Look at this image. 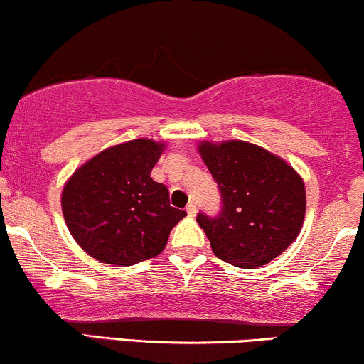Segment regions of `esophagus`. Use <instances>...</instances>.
Returning <instances> with one entry per match:
<instances>
[{"label": "esophagus", "mask_w": 364, "mask_h": 364, "mask_svg": "<svg viewBox=\"0 0 364 364\" xmlns=\"http://www.w3.org/2000/svg\"><path fill=\"white\" fill-rule=\"evenodd\" d=\"M186 214H188L190 218H193V215L197 214V205H195L193 202H190L188 205H186Z\"/></svg>", "instance_id": "1"}]
</instances>
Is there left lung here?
I'll list each match as a JSON object with an SVG mask.
<instances>
[{
	"label": "left lung",
	"instance_id": "obj_1",
	"mask_svg": "<svg viewBox=\"0 0 364 364\" xmlns=\"http://www.w3.org/2000/svg\"><path fill=\"white\" fill-rule=\"evenodd\" d=\"M198 154L221 191L218 215L198 214L213 252L254 269L278 257L301 233L304 181L292 166L252 143L202 141Z\"/></svg>",
	"mask_w": 364,
	"mask_h": 364
}]
</instances>
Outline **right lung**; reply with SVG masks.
Here are the masks:
<instances>
[{
	"label": "right lung",
	"instance_id": "right-lung-1",
	"mask_svg": "<svg viewBox=\"0 0 364 364\" xmlns=\"http://www.w3.org/2000/svg\"><path fill=\"white\" fill-rule=\"evenodd\" d=\"M164 143L139 138L100 151L62 191L67 228L85 252L114 266H133L166 249L186 213L171 207L169 190L150 178Z\"/></svg>",
	"mask_w": 364,
	"mask_h": 364
}]
</instances>
